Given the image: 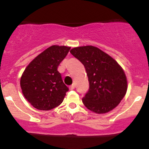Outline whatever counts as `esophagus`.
<instances>
[{
  "label": "esophagus",
  "instance_id": "esophagus-1",
  "mask_svg": "<svg viewBox=\"0 0 149 149\" xmlns=\"http://www.w3.org/2000/svg\"><path fill=\"white\" fill-rule=\"evenodd\" d=\"M75 88V84H72L71 86H70V90H73Z\"/></svg>",
  "mask_w": 149,
  "mask_h": 149
}]
</instances>
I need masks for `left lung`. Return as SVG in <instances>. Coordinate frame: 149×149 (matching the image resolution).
I'll list each match as a JSON object with an SVG mask.
<instances>
[{
    "instance_id": "obj_1",
    "label": "left lung",
    "mask_w": 149,
    "mask_h": 149,
    "mask_svg": "<svg viewBox=\"0 0 149 149\" xmlns=\"http://www.w3.org/2000/svg\"><path fill=\"white\" fill-rule=\"evenodd\" d=\"M70 53L84 65L89 88L82 99L92 112L103 114L116 107L127 91V79L119 64L93 46L73 48Z\"/></svg>"
}]
</instances>
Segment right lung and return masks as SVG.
<instances>
[{"label":"right lung","instance_id":"1","mask_svg":"<svg viewBox=\"0 0 149 149\" xmlns=\"http://www.w3.org/2000/svg\"><path fill=\"white\" fill-rule=\"evenodd\" d=\"M70 47L52 45L36 57L24 71L20 81L26 100L40 110H50L61 104L69 88L58 68Z\"/></svg>","mask_w":149,"mask_h":149}]
</instances>
